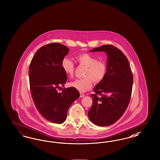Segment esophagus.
Listing matches in <instances>:
<instances>
[{
	"label": "esophagus",
	"mask_w": 160,
	"mask_h": 160,
	"mask_svg": "<svg viewBox=\"0 0 160 160\" xmlns=\"http://www.w3.org/2000/svg\"><path fill=\"white\" fill-rule=\"evenodd\" d=\"M80 97H84V94L83 93L80 92Z\"/></svg>",
	"instance_id": "34e87169"
}]
</instances>
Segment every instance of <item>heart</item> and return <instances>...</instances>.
<instances>
[{
	"instance_id": "heart-1",
	"label": "heart",
	"mask_w": 160,
	"mask_h": 160,
	"mask_svg": "<svg viewBox=\"0 0 160 160\" xmlns=\"http://www.w3.org/2000/svg\"><path fill=\"white\" fill-rule=\"evenodd\" d=\"M76 59L81 65L87 67L84 73V78L76 79L71 82L69 85L78 91L84 92L92 87L93 82L95 83L101 82L106 76L107 70V63L98 59L91 54L83 53L76 56ZM62 68L65 73L69 77L74 76L75 64L71 59L65 58L61 63Z\"/></svg>"
}]
</instances>
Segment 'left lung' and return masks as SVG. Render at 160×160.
<instances>
[{"mask_svg":"<svg viewBox=\"0 0 160 160\" xmlns=\"http://www.w3.org/2000/svg\"><path fill=\"white\" fill-rule=\"evenodd\" d=\"M92 52H104L107 70L104 78L95 88L92 107L88 112L94 124L106 127L119 120L129 104L133 76L128 61L122 51L112 45L95 48Z\"/></svg>","mask_w":160,"mask_h":160,"instance_id":"8db88e82","label":"left lung"}]
</instances>
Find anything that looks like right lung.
Segmentation results:
<instances>
[{
  "mask_svg": "<svg viewBox=\"0 0 160 160\" xmlns=\"http://www.w3.org/2000/svg\"><path fill=\"white\" fill-rule=\"evenodd\" d=\"M67 46L54 42L41 47L33 57L29 69L31 95L39 113L55 123L65 122L69 107L80 97L73 87L58 89L67 82L61 63L68 53Z\"/></svg>",
  "mask_w": 160,
  "mask_h": 160,
  "instance_id": "add662e5",
  "label": "right lung"
}]
</instances>
